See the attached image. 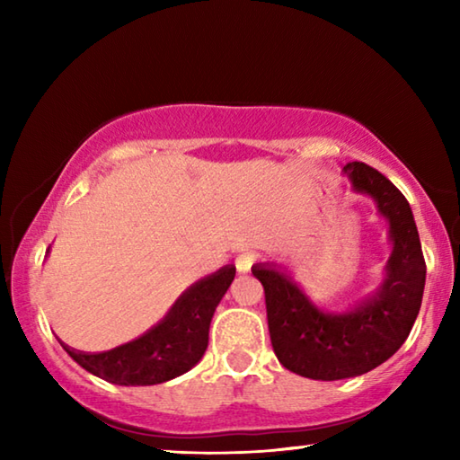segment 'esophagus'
I'll list each match as a JSON object with an SVG mask.
<instances>
[{"label": "esophagus", "instance_id": "obj_1", "mask_svg": "<svg viewBox=\"0 0 460 460\" xmlns=\"http://www.w3.org/2000/svg\"><path fill=\"white\" fill-rule=\"evenodd\" d=\"M255 263H258V258H255L253 253H241L235 260V268L239 274H247V271H252Z\"/></svg>", "mask_w": 460, "mask_h": 460}]
</instances>
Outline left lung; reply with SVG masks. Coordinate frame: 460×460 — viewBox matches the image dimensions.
I'll return each instance as SVG.
<instances>
[{"label":"left lung","instance_id":"obj_1","mask_svg":"<svg viewBox=\"0 0 460 460\" xmlns=\"http://www.w3.org/2000/svg\"><path fill=\"white\" fill-rule=\"evenodd\" d=\"M342 170L357 192L376 199L379 213L389 221L394 252L379 290L351 313L329 314L278 270L252 268L266 294L278 361L302 377L321 381L363 376L398 351L414 326L426 282L422 245L406 197L363 162H349Z\"/></svg>","mask_w":460,"mask_h":460}]
</instances>
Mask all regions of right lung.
<instances>
[{
	"mask_svg": "<svg viewBox=\"0 0 460 460\" xmlns=\"http://www.w3.org/2000/svg\"><path fill=\"white\" fill-rule=\"evenodd\" d=\"M235 278L227 266L190 286L170 313L142 337L103 353L65 351L93 376L118 385H155L182 376L200 361L208 345L215 308Z\"/></svg>",
	"mask_w": 460,
	"mask_h": 460,
	"instance_id": "obj_1",
	"label": "right lung"
}]
</instances>
